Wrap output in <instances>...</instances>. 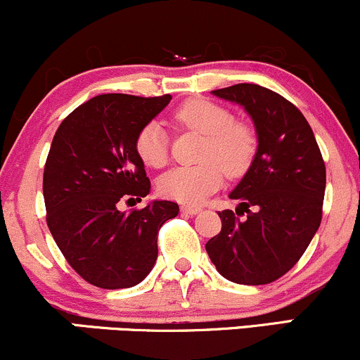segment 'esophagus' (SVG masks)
<instances>
[{
    "label": "esophagus",
    "mask_w": 360,
    "mask_h": 360,
    "mask_svg": "<svg viewBox=\"0 0 360 360\" xmlns=\"http://www.w3.org/2000/svg\"><path fill=\"white\" fill-rule=\"evenodd\" d=\"M181 212H183L184 214H196L201 212L200 206H194V205H183L181 206Z\"/></svg>",
    "instance_id": "1"
}]
</instances>
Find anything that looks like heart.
<instances>
[{"mask_svg": "<svg viewBox=\"0 0 360 360\" xmlns=\"http://www.w3.org/2000/svg\"><path fill=\"white\" fill-rule=\"evenodd\" d=\"M172 122L203 135L196 166H179L160 176L159 191L179 203L194 205L220 188L223 171L242 176L250 167L257 150L255 130L247 122L233 120L232 113L217 103L193 98L172 111ZM135 150L143 164L160 169L167 164L169 140L160 123L148 122L135 139Z\"/></svg>", "mask_w": 360, "mask_h": 360, "instance_id": "b5f03b06", "label": "heart"}]
</instances>
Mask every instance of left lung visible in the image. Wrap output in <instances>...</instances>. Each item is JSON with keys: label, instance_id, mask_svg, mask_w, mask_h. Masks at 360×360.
I'll use <instances>...</instances> for the list:
<instances>
[{"label": "left lung", "instance_id": "1", "mask_svg": "<svg viewBox=\"0 0 360 360\" xmlns=\"http://www.w3.org/2000/svg\"><path fill=\"white\" fill-rule=\"evenodd\" d=\"M238 103L254 120L257 152L230 193L237 210L218 212L220 233L206 242L223 278L237 284H269L295 266L321 221L326 171L311 127L303 113L259 84L214 89ZM243 212L245 219H240Z\"/></svg>", "mask_w": 360, "mask_h": 360}]
</instances>
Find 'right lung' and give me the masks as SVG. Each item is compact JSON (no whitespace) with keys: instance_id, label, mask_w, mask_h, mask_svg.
I'll return each mask as SVG.
<instances>
[{"instance_id":"1","label":"right lung","mask_w":360,"mask_h":360,"mask_svg":"<svg viewBox=\"0 0 360 360\" xmlns=\"http://www.w3.org/2000/svg\"><path fill=\"white\" fill-rule=\"evenodd\" d=\"M169 101L171 94H100L69 113L53 135L44 169L45 218L69 266L93 286L139 284L155 264L160 226L179 213L174 201L120 212V203L150 191L135 139Z\"/></svg>"}]
</instances>
